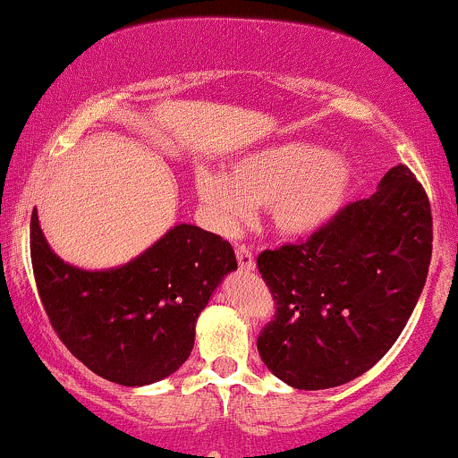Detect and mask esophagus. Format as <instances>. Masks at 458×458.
I'll return each mask as SVG.
<instances>
[{"mask_svg": "<svg viewBox=\"0 0 458 458\" xmlns=\"http://www.w3.org/2000/svg\"><path fill=\"white\" fill-rule=\"evenodd\" d=\"M235 258H238L240 270H244V273H253V270H255V258L247 247L235 249Z\"/></svg>", "mask_w": 458, "mask_h": 458, "instance_id": "obj_1", "label": "esophagus"}]
</instances>
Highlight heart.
Masks as SVG:
<instances>
[{
  "mask_svg": "<svg viewBox=\"0 0 458 458\" xmlns=\"http://www.w3.org/2000/svg\"><path fill=\"white\" fill-rule=\"evenodd\" d=\"M352 161L308 141H284L247 152L227 174L200 170L196 194L211 223L235 233L267 209L270 229L288 240H308L336 218L352 190Z\"/></svg>",
  "mask_w": 458,
  "mask_h": 458,
  "instance_id": "obj_1",
  "label": "heart"
}]
</instances>
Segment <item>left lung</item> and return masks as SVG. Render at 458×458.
<instances>
[{
    "instance_id": "8db88e82",
    "label": "left lung",
    "mask_w": 458,
    "mask_h": 458,
    "mask_svg": "<svg viewBox=\"0 0 458 458\" xmlns=\"http://www.w3.org/2000/svg\"><path fill=\"white\" fill-rule=\"evenodd\" d=\"M430 255V203L400 164L306 242L259 253L258 268L277 303L258 338L264 365L303 391L362 376L406 327Z\"/></svg>"
}]
</instances>
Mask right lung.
Wrapping results in <instances>:
<instances>
[{
  "label": "right lung",
  "instance_id": "obj_1",
  "mask_svg": "<svg viewBox=\"0 0 458 458\" xmlns=\"http://www.w3.org/2000/svg\"><path fill=\"white\" fill-rule=\"evenodd\" d=\"M30 253L54 332L82 365L122 386L159 382L188 360L199 314L238 268L227 240L188 223L122 267H73L47 244L37 209Z\"/></svg>",
  "mask_w": 458,
  "mask_h": 458
}]
</instances>
